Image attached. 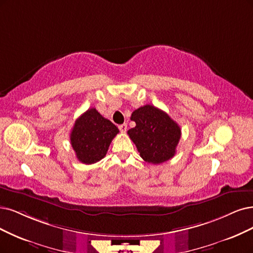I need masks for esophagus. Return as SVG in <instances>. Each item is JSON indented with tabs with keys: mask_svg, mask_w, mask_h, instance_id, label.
<instances>
[{
	"mask_svg": "<svg viewBox=\"0 0 253 253\" xmlns=\"http://www.w3.org/2000/svg\"><path fill=\"white\" fill-rule=\"evenodd\" d=\"M119 129H120V131H121L122 133H125L126 130H127V124H122V125H120V126H119Z\"/></svg>",
	"mask_w": 253,
	"mask_h": 253,
	"instance_id": "esophagus-1",
	"label": "esophagus"
}]
</instances>
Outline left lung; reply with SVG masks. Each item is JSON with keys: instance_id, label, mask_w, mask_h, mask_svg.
<instances>
[{"instance_id": "8db88e82", "label": "left lung", "mask_w": 253, "mask_h": 253, "mask_svg": "<svg viewBox=\"0 0 253 253\" xmlns=\"http://www.w3.org/2000/svg\"><path fill=\"white\" fill-rule=\"evenodd\" d=\"M130 119L135 127L127 133L143 160L154 165L171 160L181 136L179 125L165 111L149 104L134 110Z\"/></svg>"}]
</instances>
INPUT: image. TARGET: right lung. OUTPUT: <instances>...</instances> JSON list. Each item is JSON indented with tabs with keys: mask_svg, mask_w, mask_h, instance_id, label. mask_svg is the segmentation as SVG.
<instances>
[{
	"mask_svg": "<svg viewBox=\"0 0 253 253\" xmlns=\"http://www.w3.org/2000/svg\"><path fill=\"white\" fill-rule=\"evenodd\" d=\"M119 133L118 127L103 118L96 108H89L75 122L71 144L78 161L91 165L101 161L109 145Z\"/></svg>",
	"mask_w": 253,
	"mask_h": 253,
	"instance_id": "obj_1",
	"label": "right lung"
}]
</instances>
